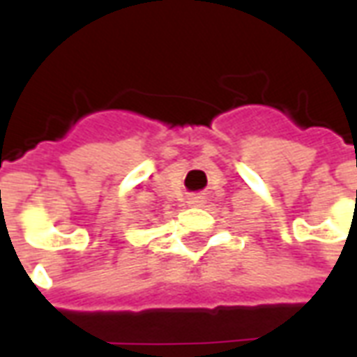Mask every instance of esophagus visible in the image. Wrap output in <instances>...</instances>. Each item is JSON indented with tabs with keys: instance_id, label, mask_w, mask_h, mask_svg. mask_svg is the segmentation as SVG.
<instances>
[{
	"instance_id": "esophagus-1",
	"label": "esophagus",
	"mask_w": 357,
	"mask_h": 357,
	"mask_svg": "<svg viewBox=\"0 0 357 357\" xmlns=\"http://www.w3.org/2000/svg\"><path fill=\"white\" fill-rule=\"evenodd\" d=\"M189 204L200 206V204H202V197H191V199H189Z\"/></svg>"
}]
</instances>
